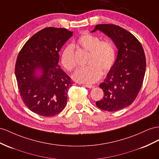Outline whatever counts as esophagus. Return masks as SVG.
I'll return each instance as SVG.
<instances>
[{
	"label": "esophagus",
	"mask_w": 159,
	"mask_h": 159,
	"mask_svg": "<svg viewBox=\"0 0 159 159\" xmlns=\"http://www.w3.org/2000/svg\"><path fill=\"white\" fill-rule=\"evenodd\" d=\"M84 86L87 87V88H89V89H93V88L95 87L94 85H93V84H84Z\"/></svg>",
	"instance_id": "obj_1"
}]
</instances>
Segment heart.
I'll return each mask as SVG.
<instances>
[{"label":"heart","instance_id":"obj_1","mask_svg":"<svg viewBox=\"0 0 159 159\" xmlns=\"http://www.w3.org/2000/svg\"><path fill=\"white\" fill-rule=\"evenodd\" d=\"M77 43L89 52L87 66L77 69L73 79L79 83L91 84L99 79L103 72L109 71L116 61V50L113 44L108 40H101L98 36L84 34L77 39ZM61 62L68 71L76 66L74 48L72 45L66 46L61 54Z\"/></svg>","mask_w":159,"mask_h":159}]
</instances>
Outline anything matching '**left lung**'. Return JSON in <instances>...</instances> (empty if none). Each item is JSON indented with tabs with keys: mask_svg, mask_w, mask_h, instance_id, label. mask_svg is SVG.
<instances>
[{
	"mask_svg": "<svg viewBox=\"0 0 159 159\" xmlns=\"http://www.w3.org/2000/svg\"><path fill=\"white\" fill-rule=\"evenodd\" d=\"M99 30L111 38L118 49L117 59L103 83L104 95L96 105L116 111L131 105L143 83L146 57L140 42L130 32L113 24H99L91 32Z\"/></svg>",
	"mask_w": 159,
	"mask_h": 159,
	"instance_id": "left-lung-1",
	"label": "left lung"
}]
</instances>
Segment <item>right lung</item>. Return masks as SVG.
<instances>
[{
  "mask_svg": "<svg viewBox=\"0 0 159 159\" xmlns=\"http://www.w3.org/2000/svg\"><path fill=\"white\" fill-rule=\"evenodd\" d=\"M65 28L46 27L27 40L20 50L15 72L24 104L36 114H58L67 103V93L73 84L60 68L59 52L72 36ZM39 69L43 74L35 75Z\"/></svg>",
  "mask_w": 159,
  "mask_h": 159,
  "instance_id": "add662e5",
  "label": "right lung"
}]
</instances>
